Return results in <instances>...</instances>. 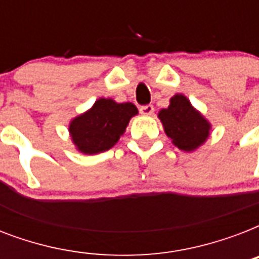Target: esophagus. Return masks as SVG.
<instances>
[{
	"mask_svg": "<svg viewBox=\"0 0 259 259\" xmlns=\"http://www.w3.org/2000/svg\"><path fill=\"white\" fill-rule=\"evenodd\" d=\"M153 111H154V107L152 105H145L140 107V113H141L142 115H152Z\"/></svg>",
	"mask_w": 259,
	"mask_h": 259,
	"instance_id": "esophagus-1",
	"label": "esophagus"
}]
</instances>
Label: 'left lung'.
Here are the masks:
<instances>
[{"instance_id": "1", "label": "left lung", "mask_w": 259, "mask_h": 259, "mask_svg": "<svg viewBox=\"0 0 259 259\" xmlns=\"http://www.w3.org/2000/svg\"><path fill=\"white\" fill-rule=\"evenodd\" d=\"M158 118L164 132L184 152L196 150L208 138L211 123L197 111L183 94L170 98V105L160 110Z\"/></svg>"}]
</instances>
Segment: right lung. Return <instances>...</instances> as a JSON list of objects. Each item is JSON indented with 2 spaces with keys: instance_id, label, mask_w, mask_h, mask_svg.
Segmentation results:
<instances>
[{
  "instance_id": "right-lung-1",
  "label": "right lung",
  "mask_w": 259,
  "mask_h": 259,
  "mask_svg": "<svg viewBox=\"0 0 259 259\" xmlns=\"http://www.w3.org/2000/svg\"><path fill=\"white\" fill-rule=\"evenodd\" d=\"M136 114L137 107L130 102L117 103L110 98H99L91 109L70 122L71 140L84 154L106 152L117 144Z\"/></svg>"
}]
</instances>
